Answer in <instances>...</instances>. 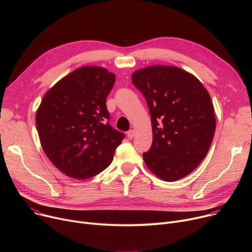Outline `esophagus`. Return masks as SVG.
I'll return each mask as SVG.
<instances>
[{"mask_svg": "<svg viewBox=\"0 0 252 252\" xmlns=\"http://www.w3.org/2000/svg\"><path fill=\"white\" fill-rule=\"evenodd\" d=\"M134 133H135V130L134 129H129L127 131V137L128 138H132L134 136Z\"/></svg>", "mask_w": 252, "mask_h": 252, "instance_id": "1", "label": "esophagus"}]
</instances>
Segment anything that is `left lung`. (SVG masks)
Segmentation results:
<instances>
[{"mask_svg": "<svg viewBox=\"0 0 252 252\" xmlns=\"http://www.w3.org/2000/svg\"><path fill=\"white\" fill-rule=\"evenodd\" d=\"M131 81L146 97L152 119L153 143L143 160L164 182L186 177L207 155L217 126L207 90L173 65L137 69Z\"/></svg>", "mask_w": 252, "mask_h": 252, "instance_id": "obj_1", "label": "left lung"}]
</instances>
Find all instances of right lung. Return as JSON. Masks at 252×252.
<instances>
[{"label": "right lung", "instance_id": "add662e5", "mask_svg": "<svg viewBox=\"0 0 252 252\" xmlns=\"http://www.w3.org/2000/svg\"><path fill=\"white\" fill-rule=\"evenodd\" d=\"M116 75L101 66L71 71L44 95L35 114L42 148L65 175L90 178L109 166L125 134L112 127L105 98Z\"/></svg>", "mask_w": 252, "mask_h": 252}]
</instances>
